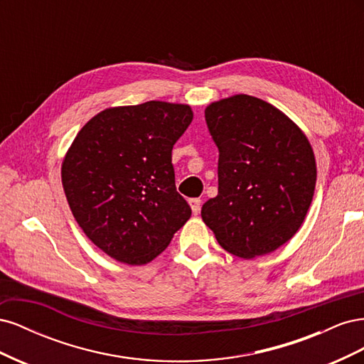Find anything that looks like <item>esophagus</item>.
<instances>
[{
  "label": "esophagus",
  "mask_w": 364,
  "mask_h": 364,
  "mask_svg": "<svg viewBox=\"0 0 364 364\" xmlns=\"http://www.w3.org/2000/svg\"><path fill=\"white\" fill-rule=\"evenodd\" d=\"M188 203H190V206L193 209V214L194 215H197V214L200 213V208H202V200L200 199H190Z\"/></svg>",
  "instance_id": "esophagus-1"
}]
</instances>
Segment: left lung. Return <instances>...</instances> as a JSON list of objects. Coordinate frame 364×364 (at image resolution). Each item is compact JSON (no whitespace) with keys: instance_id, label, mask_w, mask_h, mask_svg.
<instances>
[{"instance_id":"1","label":"left lung","mask_w":364,"mask_h":364,"mask_svg":"<svg viewBox=\"0 0 364 364\" xmlns=\"http://www.w3.org/2000/svg\"><path fill=\"white\" fill-rule=\"evenodd\" d=\"M218 149V194L202 218L218 245L241 258L277 250L311 205L316 159L304 132L261 98L238 94L205 109Z\"/></svg>"}]
</instances>
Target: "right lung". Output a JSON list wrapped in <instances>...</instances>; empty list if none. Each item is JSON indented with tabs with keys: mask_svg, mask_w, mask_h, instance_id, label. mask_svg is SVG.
I'll return each instance as SVG.
<instances>
[{
	"mask_svg": "<svg viewBox=\"0 0 364 364\" xmlns=\"http://www.w3.org/2000/svg\"><path fill=\"white\" fill-rule=\"evenodd\" d=\"M188 105L111 107L82 127L62 164L75 222L109 257L141 266L191 217L176 191L171 150L191 124Z\"/></svg>",
	"mask_w": 364,
	"mask_h": 364,
	"instance_id": "obj_1",
	"label": "right lung"
}]
</instances>
